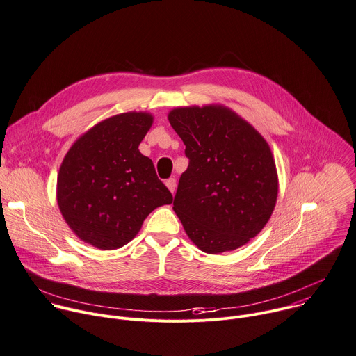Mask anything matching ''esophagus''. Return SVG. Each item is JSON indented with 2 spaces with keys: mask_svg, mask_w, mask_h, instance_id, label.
<instances>
[{
  "mask_svg": "<svg viewBox=\"0 0 356 356\" xmlns=\"http://www.w3.org/2000/svg\"><path fill=\"white\" fill-rule=\"evenodd\" d=\"M166 187L170 190V193L173 194L175 190H176V179L175 177H170L166 180Z\"/></svg>",
  "mask_w": 356,
  "mask_h": 356,
  "instance_id": "obj_1",
  "label": "esophagus"
}]
</instances>
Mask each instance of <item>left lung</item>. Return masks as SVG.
I'll use <instances>...</instances> for the list:
<instances>
[{
  "label": "left lung",
  "mask_w": 356,
  "mask_h": 356,
  "mask_svg": "<svg viewBox=\"0 0 356 356\" xmlns=\"http://www.w3.org/2000/svg\"><path fill=\"white\" fill-rule=\"evenodd\" d=\"M168 118L188 158L173 201L187 236L208 254L246 245L277 202L278 175L267 141L225 106L177 107Z\"/></svg>",
  "instance_id": "left-lung-1"
}]
</instances>
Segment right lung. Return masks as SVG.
Returning <instances> with one entry per match:
<instances>
[{
  "label": "right lung",
  "mask_w": 356,
  "mask_h": 356,
  "mask_svg": "<svg viewBox=\"0 0 356 356\" xmlns=\"http://www.w3.org/2000/svg\"><path fill=\"white\" fill-rule=\"evenodd\" d=\"M154 123L144 111L115 114L81 136L57 177L58 208L81 241L100 250L131 242L144 219L173 197L138 147Z\"/></svg>",
  "instance_id": "1"
}]
</instances>
